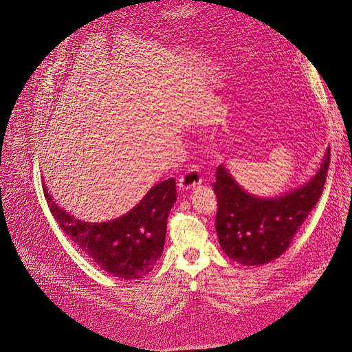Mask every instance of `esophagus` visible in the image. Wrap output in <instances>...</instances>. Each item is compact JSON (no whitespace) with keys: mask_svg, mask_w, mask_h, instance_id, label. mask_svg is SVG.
<instances>
[{"mask_svg":"<svg viewBox=\"0 0 352 352\" xmlns=\"http://www.w3.org/2000/svg\"><path fill=\"white\" fill-rule=\"evenodd\" d=\"M202 182V177H201V172L197 167H189L186 168L185 172L180 175L179 177V188L188 190V189H192L195 186H198Z\"/></svg>","mask_w":352,"mask_h":352,"instance_id":"34e87169","label":"esophagus"}]
</instances>
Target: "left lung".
I'll list each match as a JSON object with an SVG mask.
<instances>
[{"mask_svg": "<svg viewBox=\"0 0 352 352\" xmlns=\"http://www.w3.org/2000/svg\"><path fill=\"white\" fill-rule=\"evenodd\" d=\"M329 163L330 146L310 182L276 198L245 192L226 167L219 166L212 189L217 197L216 230L223 252L245 265H261L282 255L320 198Z\"/></svg>", "mask_w": 352, "mask_h": 352, "instance_id": "left-lung-1", "label": "left lung"}]
</instances>
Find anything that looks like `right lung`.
Here are the masks:
<instances>
[{
    "mask_svg": "<svg viewBox=\"0 0 352 352\" xmlns=\"http://www.w3.org/2000/svg\"><path fill=\"white\" fill-rule=\"evenodd\" d=\"M48 207L66 236L100 267L120 279H140L154 269L164 250L167 217L176 201L170 177L153 186L127 214L102 223L82 221L58 207L44 184Z\"/></svg>",
    "mask_w": 352,
    "mask_h": 352,
    "instance_id": "obj_1",
    "label": "right lung"
}]
</instances>
